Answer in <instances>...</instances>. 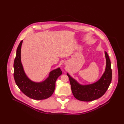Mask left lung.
Segmentation results:
<instances>
[{"instance_id":"8db88e82","label":"left lung","mask_w":124,"mask_h":124,"mask_svg":"<svg viewBox=\"0 0 124 124\" xmlns=\"http://www.w3.org/2000/svg\"><path fill=\"white\" fill-rule=\"evenodd\" d=\"M106 67L105 72L97 82L86 85H82L67 73L69 77L71 90L75 98L81 101H90L98 99L106 93L112 78L111 63L106 52Z\"/></svg>"}]
</instances>
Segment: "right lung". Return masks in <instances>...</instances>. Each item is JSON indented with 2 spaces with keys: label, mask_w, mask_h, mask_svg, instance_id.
<instances>
[{
  "label": "right lung",
  "mask_w": 124,
  "mask_h": 124,
  "mask_svg": "<svg viewBox=\"0 0 124 124\" xmlns=\"http://www.w3.org/2000/svg\"><path fill=\"white\" fill-rule=\"evenodd\" d=\"M23 40L19 44L14 61V76L18 87L27 96L36 100L48 99L53 93L55 83L62 73L60 68L52 71L47 79L42 82H35L30 80L25 75L21 59V51Z\"/></svg>",
  "instance_id": "right-lung-1"
}]
</instances>
